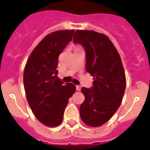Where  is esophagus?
I'll return each instance as SVG.
<instances>
[{"label":"esophagus","mask_w":150,"mask_h":150,"mask_svg":"<svg viewBox=\"0 0 150 150\" xmlns=\"http://www.w3.org/2000/svg\"><path fill=\"white\" fill-rule=\"evenodd\" d=\"M76 88L77 91H80V89H81V87H80V86H76Z\"/></svg>","instance_id":"esophagus-1"}]
</instances>
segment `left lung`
Here are the masks:
<instances>
[{"label":"left lung","instance_id":"8db88e82","mask_svg":"<svg viewBox=\"0 0 150 150\" xmlns=\"http://www.w3.org/2000/svg\"><path fill=\"white\" fill-rule=\"evenodd\" d=\"M74 43L84 47L86 69L93 76V86L83 87L85 100L79 107L80 117L91 127L109 121L122 100L126 78L120 55L107 35L94 30H76Z\"/></svg>","mask_w":150,"mask_h":150}]
</instances>
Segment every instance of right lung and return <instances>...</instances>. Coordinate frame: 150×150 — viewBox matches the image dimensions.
<instances>
[{"instance_id":"add662e5","label":"right lung","mask_w":150,"mask_h":150,"mask_svg":"<svg viewBox=\"0 0 150 150\" xmlns=\"http://www.w3.org/2000/svg\"><path fill=\"white\" fill-rule=\"evenodd\" d=\"M74 30L55 31L46 35L30 53L25 67L23 81L26 98L35 117L48 127L63 120L69 98L76 91L73 83L58 77V58L72 40Z\"/></svg>"}]
</instances>
